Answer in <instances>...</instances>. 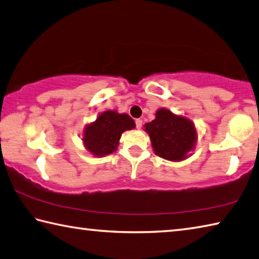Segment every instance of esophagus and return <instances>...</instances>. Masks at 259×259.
I'll use <instances>...</instances> for the list:
<instances>
[{
	"label": "esophagus",
	"instance_id": "34e87169",
	"mask_svg": "<svg viewBox=\"0 0 259 259\" xmlns=\"http://www.w3.org/2000/svg\"><path fill=\"white\" fill-rule=\"evenodd\" d=\"M142 125H143V120H140V119L136 120V126H137V129L142 128Z\"/></svg>",
	"mask_w": 259,
	"mask_h": 259
}]
</instances>
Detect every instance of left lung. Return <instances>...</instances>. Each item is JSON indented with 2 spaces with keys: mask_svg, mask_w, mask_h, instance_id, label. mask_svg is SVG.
<instances>
[{
  "mask_svg": "<svg viewBox=\"0 0 259 259\" xmlns=\"http://www.w3.org/2000/svg\"><path fill=\"white\" fill-rule=\"evenodd\" d=\"M156 155L168 161H182L194 148L197 134L190 120L161 109L156 117L145 124Z\"/></svg>",
  "mask_w": 259,
  "mask_h": 259,
  "instance_id": "8db88e82",
  "label": "left lung"
}]
</instances>
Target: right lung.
Segmentation results:
<instances>
[{"instance_id": "1", "label": "right lung", "mask_w": 259, "mask_h": 259, "mask_svg": "<svg viewBox=\"0 0 259 259\" xmlns=\"http://www.w3.org/2000/svg\"><path fill=\"white\" fill-rule=\"evenodd\" d=\"M134 128L135 122L128 114L105 111L87 126L82 140L89 152L96 156H104L116 149L123 131Z\"/></svg>"}]
</instances>
